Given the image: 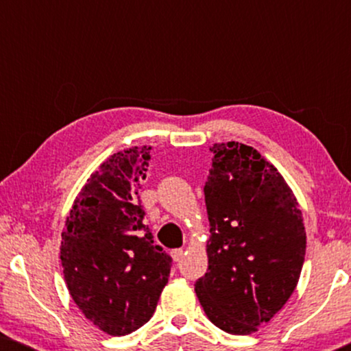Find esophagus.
Segmentation results:
<instances>
[{
	"instance_id": "1",
	"label": "esophagus",
	"mask_w": 351,
	"mask_h": 351,
	"mask_svg": "<svg viewBox=\"0 0 351 351\" xmlns=\"http://www.w3.org/2000/svg\"><path fill=\"white\" fill-rule=\"evenodd\" d=\"M171 254H172V258H174L176 262H180L182 257H184V251H182V249H174Z\"/></svg>"
}]
</instances>
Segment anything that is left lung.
Returning <instances> with one entry per match:
<instances>
[{
  "instance_id": "left-lung-1",
  "label": "left lung",
  "mask_w": 351,
  "mask_h": 351,
  "mask_svg": "<svg viewBox=\"0 0 351 351\" xmlns=\"http://www.w3.org/2000/svg\"><path fill=\"white\" fill-rule=\"evenodd\" d=\"M210 152L208 273L195 291L210 323L247 335L285 306L299 282L304 219L286 180L256 148L228 142Z\"/></svg>"
}]
</instances>
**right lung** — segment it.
<instances>
[{"instance_id": "right-lung-1", "label": "right lung", "mask_w": 351, "mask_h": 351, "mask_svg": "<svg viewBox=\"0 0 351 351\" xmlns=\"http://www.w3.org/2000/svg\"><path fill=\"white\" fill-rule=\"evenodd\" d=\"M152 147L114 153L76 196L62 232L60 261L71 299L110 335H128L155 313L172 258L143 225L138 189Z\"/></svg>"}]
</instances>
